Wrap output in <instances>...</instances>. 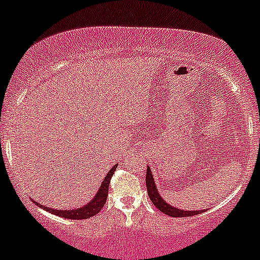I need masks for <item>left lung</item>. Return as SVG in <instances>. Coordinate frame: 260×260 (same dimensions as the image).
<instances>
[{
	"mask_svg": "<svg viewBox=\"0 0 260 260\" xmlns=\"http://www.w3.org/2000/svg\"><path fill=\"white\" fill-rule=\"evenodd\" d=\"M145 184H147V190L148 195H149V199L152 200L153 205H155V207L159 211H161L162 213L168 216H172V217H187V216H196L202 213L204 211H182L176 209V207L170 206L169 204L164 201L159 195L158 190H156L155 184H154V179L152 175V172H150V168H147V176H145Z\"/></svg>",
	"mask_w": 260,
	"mask_h": 260,
	"instance_id": "1",
	"label": "left lung"
}]
</instances>
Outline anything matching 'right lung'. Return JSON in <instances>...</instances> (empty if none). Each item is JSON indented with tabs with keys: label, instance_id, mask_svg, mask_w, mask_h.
<instances>
[{
	"label": "right lung",
	"instance_id": "add662e5",
	"mask_svg": "<svg viewBox=\"0 0 260 260\" xmlns=\"http://www.w3.org/2000/svg\"><path fill=\"white\" fill-rule=\"evenodd\" d=\"M117 165L112 168V169L108 172V174L105 176V180L102 181L101 187L98 191V195L95 196V199L87 204L86 206L84 207H80V209L76 210H67V211H62V210H53V209H48V207L42 206V209L49 211V212L54 213V215L59 216V217L62 218H69V219H86L92 217V216L98 215L100 211L102 210V207L105 206L106 204V200H107V193H108V186H110V182L111 179H112L113 173H115Z\"/></svg>",
	"mask_w": 260,
	"mask_h": 260
}]
</instances>
